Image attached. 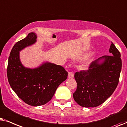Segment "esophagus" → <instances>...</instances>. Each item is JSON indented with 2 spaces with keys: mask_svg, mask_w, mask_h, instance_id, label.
<instances>
[{
  "mask_svg": "<svg viewBox=\"0 0 127 127\" xmlns=\"http://www.w3.org/2000/svg\"><path fill=\"white\" fill-rule=\"evenodd\" d=\"M74 76V74L72 72H68V77L70 78H73Z\"/></svg>",
  "mask_w": 127,
  "mask_h": 127,
  "instance_id": "esophagus-1",
  "label": "esophagus"
}]
</instances>
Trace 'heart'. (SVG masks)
Wrapping results in <instances>:
<instances>
[{
  "instance_id": "b5f03b06",
  "label": "heart",
  "mask_w": 127,
  "mask_h": 127,
  "mask_svg": "<svg viewBox=\"0 0 127 127\" xmlns=\"http://www.w3.org/2000/svg\"><path fill=\"white\" fill-rule=\"evenodd\" d=\"M88 56H88V55H87V56H86V57H88Z\"/></svg>"
}]
</instances>
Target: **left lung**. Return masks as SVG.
Wrapping results in <instances>:
<instances>
[{
    "mask_svg": "<svg viewBox=\"0 0 127 127\" xmlns=\"http://www.w3.org/2000/svg\"><path fill=\"white\" fill-rule=\"evenodd\" d=\"M109 52L111 56H103L92 62L88 70L75 73L77 88L73 97L82 107L100 105L117 87L122 66L121 54L112 42Z\"/></svg>",
    "mask_w": 127,
    "mask_h": 127,
    "instance_id": "obj_1",
    "label": "left lung"
}]
</instances>
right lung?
<instances>
[{"label":"right lung","mask_w":127,"mask_h":127,"mask_svg":"<svg viewBox=\"0 0 127 127\" xmlns=\"http://www.w3.org/2000/svg\"><path fill=\"white\" fill-rule=\"evenodd\" d=\"M34 32L13 47L8 57L7 75L10 85L25 103L32 106L43 105L51 100L60 84L67 78L64 67L46 62L37 68H30L22 64L20 52L36 42Z\"/></svg>","instance_id":"add662e5"}]
</instances>
